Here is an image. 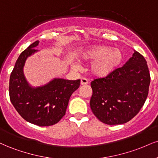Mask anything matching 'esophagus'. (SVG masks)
I'll list each match as a JSON object with an SVG mask.
<instances>
[{
    "mask_svg": "<svg viewBox=\"0 0 158 158\" xmlns=\"http://www.w3.org/2000/svg\"><path fill=\"white\" fill-rule=\"evenodd\" d=\"M81 85H87L88 83V80L87 79H85V78H81Z\"/></svg>",
    "mask_w": 158,
    "mask_h": 158,
    "instance_id": "esophagus-1",
    "label": "esophagus"
}]
</instances>
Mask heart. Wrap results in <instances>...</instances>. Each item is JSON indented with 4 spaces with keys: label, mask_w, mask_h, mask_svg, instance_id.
<instances>
[{
    "label": "heart",
    "mask_w": 158,
    "mask_h": 158,
    "mask_svg": "<svg viewBox=\"0 0 158 158\" xmlns=\"http://www.w3.org/2000/svg\"><path fill=\"white\" fill-rule=\"evenodd\" d=\"M84 61H93L90 65V73L97 77H106L114 73L120 65L123 53L119 49L106 45H92L81 53Z\"/></svg>",
    "instance_id": "obj_1"
}]
</instances>
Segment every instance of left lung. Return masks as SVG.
I'll return each instance as SVG.
<instances>
[{
	"label": "left lung",
	"instance_id": "left-lung-1",
	"mask_svg": "<svg viewBox=\"0 0 158 158\" xmlns=\"http://www.w3.org/2000/svg\"><path fill=\"white\" fill-rule=\"evenodd\" d=\"M132 57L106 77L90 82V106L96 117L107 125L130 121L143 106L148 94L150 73L147 62L134 50Z\"/></svg>",
	"mask_w": 158,
	"mask_h": 158
}]
</instances>
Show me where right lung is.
I'll list each match as a JSON object with an SVG mask.
<instances>
[{"instance_id":"obj_1","label":"right lung","mask_w":158,"mask_h":158,"mask_svg":"<svg viewBox=\"0 0 158 158\" xmlns=\"http://www.w3.org/2000/svg\"><path fill=\"white\" fill-rule=\"evenodd\" d=\"M39 43H32L19 56L11 73L9 92L11 102L22 118L39 126H50L65 115L70 96L79 88L80 79H55L44 86L31 88L23 68L27 58L37 51L35 48Z\"/></svg>"}]
</instances>
